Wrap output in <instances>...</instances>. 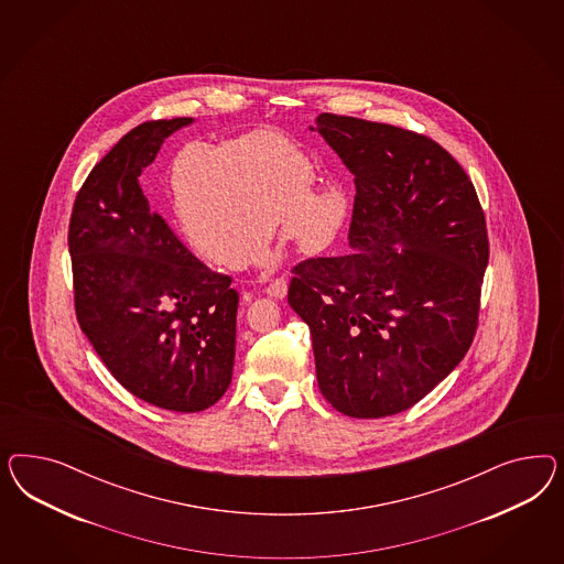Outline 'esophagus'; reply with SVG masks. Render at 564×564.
<instances>
[{"label": "esophagus", "instance_id": "obj_1", "mask_svg": "<svg viewBox=\"0 0 564 564\" xmlns=\"http://www.w3.org/2000/svg\"><path fill=\"white\" fill-rule=\"evenodd\" d=\"M267 295H271L274 300H283L288 295V279L279 276L273 283L267 288Z\"/></svg>", "mask_w": 564, "mask_h": 564}]
</instances>
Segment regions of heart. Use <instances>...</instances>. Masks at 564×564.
<instances>
[{
    "label": "heart",
    "mask_w": 564,
    "mask_h": 564,
    "mask_svg": "<svg viewBox=\"0 0 564 564\" xmlns=\"http://www.w3.org/2000/svg\"><path fill=\"white\" fill-rule=\"evenodd\" d=\"M312 163L290 138L248 130L213 144L184 142L171 153L165 188L171 215L189 250L206 264L273 267L267 239L281 238L302 257H316L339 234L347 194L328 184L310 188Z\"/></svg>",
    "instance_id": "heart-1"
}]
</instances>
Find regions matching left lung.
I'll list each match as a JSON object with an SVG mask.
<instances>
[{"label":"left lung","instance_id":"left-lung-1","mask_svg":"<svg viewBox=\"0 0 564 564\" xmlns=\"http://www.w3.org/2000/svg\"><path fill=\"white\" fill-rule=\"evenodd\" d=\"M192 118L144 121L88 173L69 219L76 318L123 389L163 410L215 405L234 375L238 291L151 206L138 177Z\"/></svg>","mask_w":564,"mask_h":564}]
</instances>
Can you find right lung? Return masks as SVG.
Masks as SVG:
<instances>
[{"label":"right lung","mask_w":564,"mask_h":564,"mask_svg":"<svg viewBox=\"0 0 564 564\" xmlns=\"http://www.w3.org/2000/svg\"><path fill=\"white\" fill-rule=\"evenodd\" d=\"M310 130L354 173V252L300 262L288 302L310 326L326 401L387 417L422 401L474 341L490 257L484 210L430 138L335 113Z\"/></svg>","instance_id":"obj_1"}]
</instances>
